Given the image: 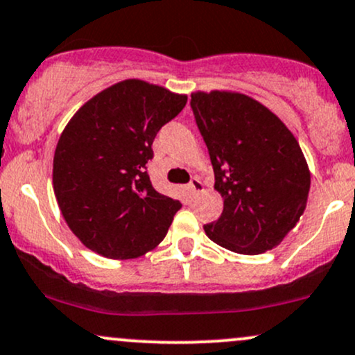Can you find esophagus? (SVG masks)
Returning a JSON list of instances; mask_svg holds the SVG:
<instances>
[{
  "label": "esophagus",
  "instance_id": "esophagus-1",
  "mask_svg": "<svg viewBox=\"0 0 355 355\" xmlns=\"http://www.w3.org/2000/svg\"><path fill=\"white\" fill-rule=\"evenodd\" d=\"M189 190H190V193H192V197H197L198 193L204 192V184H202L197 177H193L189 184Z\"/></svg>",
  "mask_w": 355,
  "mask_h": 355
}]
</instances>
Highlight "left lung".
I'll return each instance as SVG.
<instances>
[{
  "label": "left lung",
  "instance_id": "1",
  "mask_svg": "<svg viewBox=\"0 0 355 355\" xmlns=\"http://www.w3.org/2000/svg\"><path fill=\"white\" fill-rule=\"evenodd\" d=\"M196 123L207 145L224 198L210 241L239 254L278 246L306 207L310 170L297 138L252 97L229 91L193 92Z\"/></svg>",
  "mask_w": 355,
  "mask_h": 355
}]
</instances>
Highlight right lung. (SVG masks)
<instances>
[{"label":"right lung","instance_id":"obj_1","mask_svg":"<svg viewBox=\"0 0 355 355\" xmlns=\"http://www.w3.org/2000/svg\"><path fill=\"white\" fill-rule=\"evenodd\" d=\"M187 96L128 79L89 99L65 126L53 157V192L65 222L91 251L131 259L163 241L182 204L151 185L159 128Z\"/></svg>","mask_w":355,"mask_h":355}]
</instances>
